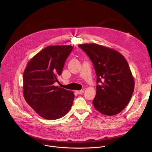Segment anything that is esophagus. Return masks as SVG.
I'll use <instances>...</instances> for the list:
<instances>
[{
    "instance_id": "esophagus-1",
    "label": "esophagus",
    "mask_w": 152,
    "mask_h": 152,
    "mask_svg": "<svg viewBox=\"0 0 152 152\" xmlns=\"http://www.w3.org/2000/svg\"><path fill=\"white\" fill-rule=\"evenodd\" d=\"M83 92H84V91H83V90L76 91V93H77V94H83Z\"/></svg>"
}]
</instances>
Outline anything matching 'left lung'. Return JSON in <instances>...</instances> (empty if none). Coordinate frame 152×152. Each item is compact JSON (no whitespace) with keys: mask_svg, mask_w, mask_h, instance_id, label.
Returning a JSON list of instances; mask_svg holds the SVG:
<instances>
[{"mask_svg":"<svg viewBox=\"0 0 152 152\" xmlns=\"http://www.w3.org/2000/svg\"><path fill=\"white\" fill-rule=\"evenodd\" d=\"M90 58L97 76L95 109L106 115L120 113L134 90V79L124 57L117 51L96 44L78 46Z\"/></svg>","mask_w":152,"mask_h":152,"instance_id":"1","label":"left lung"}]
</instances>
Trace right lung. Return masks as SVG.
I'll use <instances>...</instances> for the list:
<instances>
[{
    "mask_svg": "<svg viewBox=\"0 0 152 152\" xmlns=\"http://www.w3.org/2000/svg\"><path fill=\"white\" fill-rule=\"evenodd\" d=\"M73 47L50 46L35 55L27 64L23 79L26 102L41 117L56 120L69 111L75 98L72 91L55 86Z\"/></svg>",
    "mask_w": 152,
    "mask_h": 152,
    "instance_id": "right-lung-1",
    "label": "right lung"
}]
</instances>
